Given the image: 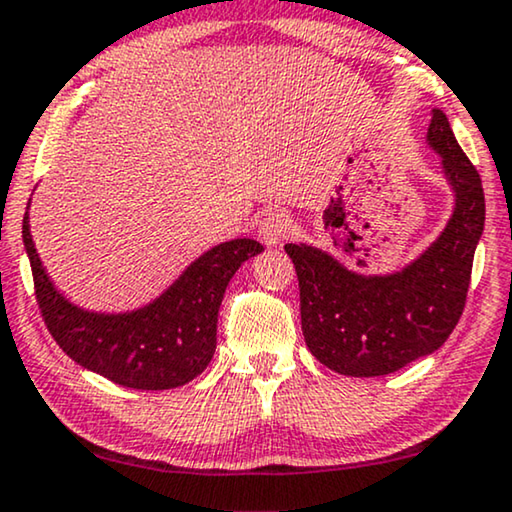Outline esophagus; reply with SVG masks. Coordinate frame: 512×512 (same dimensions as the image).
<instances>
[{
	"label": "esophagus",
	"instance_id": "1",
	"mask_svg": "<svg viewBox=\"0 0 512 512\" xmlns=\"http://www.w3.org/2000/svg\"><path fill=\"white\" fill-rule=\"evenodd\" d=\"M292 232V225H290V218H287L285 213H266L262 222H259V239L266 246H278V243H283L287 236Z\"/></svg>",
	"mask_w": 512,
	"mask_h": 512
}]
</instances>
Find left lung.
<instances>
[{
	"instance_id": "8db88e82",
	"label": "left lung",
	"mask_w": 512,
	"mask_h": 512,
	"mask_svg": "<svg viewBox=\"0 0 512 512\" xmlns=\"http://www.w3.org/2000/svg\"><path fill=\"white\" fill-rule=\"evenodd\" d=\"M427 141L443 157L457 204L448 227L420 259L392 276H359L318 248L285 246L299 278L308 350L343 376H387L431 355L464 313L485 227V192L443 111H431Z\"/></svg>"
}]
</instances>
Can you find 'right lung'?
<instances>
[{
	"label": "right lung",
	"instance_id": "1",
	"mask_svg": "<svg viewBox=\"0 0 512 512\" xmlns=\"http://www.w3.org/2000/svg\"><path fill=\"white\" fill-rule=\"evenodd\" d=\"M34 294L50 336L85 369L132 390H171L197 378L213 359L218 311L229 280L246 259L262 253L253 239L220 243L160 299L125 315H99L71 306L55 292L23 218Z\"/></svg>",
	"mask_w": 512,
	"mask_h": 512
}]
</instances>
